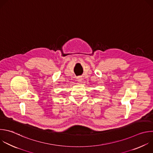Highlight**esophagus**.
<instances>
[{"mask_svg":"<svg viewBox=\"0 0 153 153\" xmlns=\"http://www.w3.org/2000/svg\"><path fill=\"white\" fill-rule=\"evenodd\" d=\"M77 81H78L79 82H82V76H78V77H77Z\"/></svg>","mask_w":153,"mask_h":153,"instance_id":"34e87169","label":"esophagus"}]
</instances>
